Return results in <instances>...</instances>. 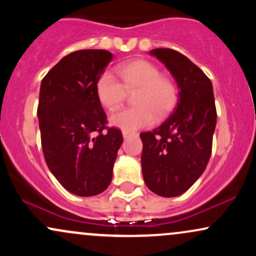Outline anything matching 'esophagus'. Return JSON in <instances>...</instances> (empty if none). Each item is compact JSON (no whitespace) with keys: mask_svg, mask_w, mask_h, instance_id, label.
Segmentation results:
<instances>
[{"mask_svg":"<svg viewBox=\"0 0 256 256\" xmlns=\"http://www.w3.org/2000/svg\"><path fill=\"white\" fill-rule=\"evenodd\" d=\"M132 134H131V132H128V131H122V137L125 138H128L130 136H132Z\"/></svg>","mask_w":256,"mask_h":256,"instance_id":"esophagus-1","label":"esophagus"}]
</instances>
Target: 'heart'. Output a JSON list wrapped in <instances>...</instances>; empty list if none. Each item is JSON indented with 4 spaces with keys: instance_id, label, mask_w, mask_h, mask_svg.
Segmentation results:
<instances>
[{
    "instance_id": "obj_1",
    "label": "heart",
    "mask_w": 256,
    "mask_h": 256,
    "mask_svg": "<svg viewBox=\"0 0 256 256\" xmlns=\"http://www.w3.org/2000/svg\"><path fill=\"white\" fill-rule=\"evenodd\" d=\"M118 79L104 73L96 84L98 100L107 110H114L124 101L126 90L138 89L134 108H124L110 116V124L122 131H134L150 125L158 116H164L174 106L177 90L174 84L161 76L155 64L134 60L118 68Z\"/></svg>"
}]
</instances>
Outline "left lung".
Here are the masks:
<instances>
[{"label":"left lung","mask_w":256,"mask_h":256,"mask_svg":"<svg viewBox=\"0 0 256 256\" xmlns=\"http://www.w3.org/2000/svg\"><path fill=\"white\" fill-rule=\"evenodd\" d=\"M149 54L165 64L174 78L178 100L162 124L140 134L143 179L156 195L176 198L198 180L210 158L216 125L213 85L180 52L158 48Z\"/></svg>","instance_id":"left-lung-1"}]
</instances>
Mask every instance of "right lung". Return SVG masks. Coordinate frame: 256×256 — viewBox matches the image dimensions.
Returning <instances> with one entry per match:
<instances>
[{
    "mask_svg": "<svg viewBox=\"0 0 256 256\" xmlns=\"http://www.w3.org/2000/svg\"><path fill=\"white\" fill-rule=\"evenodd\" d=\"M113 54L78 50L61 58L40 83L38 122L50 172L74 195L95 196L110 184L122 134L106 128L96 84Z\"/></svg>",
    "mask_w": 256,
    "mask_h": 256,
    "instance_id": "1",
    "label": "right lung"
}]
</instances>
